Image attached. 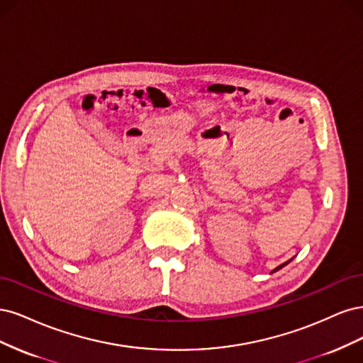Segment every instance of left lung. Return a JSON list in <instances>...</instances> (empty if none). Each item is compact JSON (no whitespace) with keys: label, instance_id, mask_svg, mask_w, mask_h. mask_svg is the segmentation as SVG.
I'll list each match as a JSON object with an SVG mask.
<instances>
[{"label":"left lung","instance_id":"1","mask_svg":"<svg viewBox=\"0 0 363 363\" xmlns=\"http://www.w3.org/2000/svg\"><path fill=\"white\" fill-rule=\"evenodd\" d=\"M288 262H291V259H289V261H286V262H284V264H282V265H279V267H277V268H274V272H277V270H280V268H282V267H285V265H286V264H288Z\"/></svg>","mask_w":363,"mask_h":363}]
</instances>
